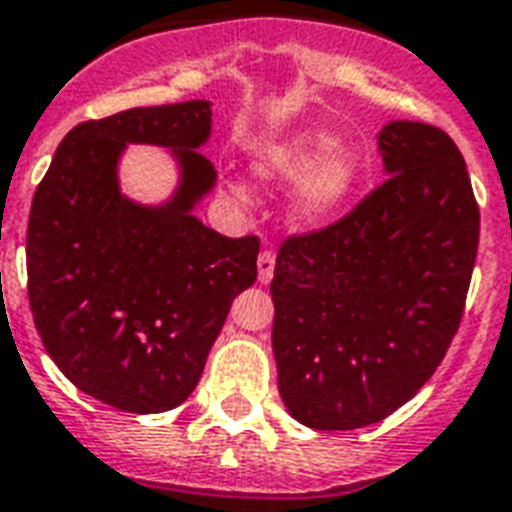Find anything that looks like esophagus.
Listing matches in <instances>:
<instances>
[{
	"label": "esophagus",
	"mask_w": 512,
	"mask_h": 512,
	"mask_svg": "<svg viewBox=\"0 0 512 512\" xmlns=\"http://www.w3.org/2000/svg\"><path fill=\"white\" fill-rule=\"evenodd\" d=\"M273 268H276V252L273 249H263L257 257V279L268 284L273 279Z\"/></svg>",
	"instance_id": "1"
}]
</instances>
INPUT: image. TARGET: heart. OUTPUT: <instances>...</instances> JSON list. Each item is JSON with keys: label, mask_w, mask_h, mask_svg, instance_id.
<instances>
[{"label": "heart", "mask_w": 512, "mask_h": 512, "mask_svg": "<svg viewBox=\"0 0 512 512\" xmlns=\"http://www.w3.org/2000/svg\"><path fill=\"white\" fill-rule=\"evenodd\" d=\"M260 170L281 180L305 177L297 191L295 209L308 220H321L348 199L358 177V162L350 151L335 148V140L327 135H300L273 148Z\"/></svg>", "instance_id": "heart-1"}]
</instances>
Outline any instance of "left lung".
<instances>
[{"label":"left lung","mask_w":512,"mask_h":512,"mask_svg":"<svg viewBox=\"0 0 512 512\" xmlns=\"http://www.w3.org/2000/svg\"><path fill=\"white\" fill-rule=\"evenodd\" d=\"M388 180L348 215L281 241L273 353L292 417L316 430L385 420L430 380L465 313L478 201L444 130L390 122Z\"/></svg>","instance_id":"left-lung-1"}]
</instances>
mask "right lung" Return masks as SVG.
<instances>
[{"instance_id": "add662e5", "label": "right lung", "mask_w": 512, "mask_h": 512, "mask_svg": "<svg viewBox=\"0 0 512 512\" xmlns=\"http://www.w3.org/2000/svg\"><path fill=\"white\" fill-rule=\"evenodd\" d=\"M209 124L207 100L76 124L31 201L36 332L76 388L122 412L183 404L233 297L257 279V236L228 239L191 215L215 183L209 159L193 151ZM127 142L178 148L184 185L167 208H138L118 193L115 159Z\"/></svg>"}]
</instances>
